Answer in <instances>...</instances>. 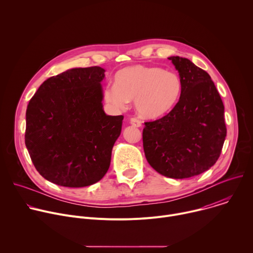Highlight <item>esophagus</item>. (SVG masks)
<instances>
[{"instance_id":"esophagus-1","label":"esophagus","mask_w":253,"mask_h":253,"mask_svg":"<svg viewBox=\"0 0 253 253\" xmlns=\"http://www.w3.org/2000/svg\"><path fill=\"white\" fill-rule=\"evenodd\" d=\"M130 124L134 127H141L142 126V122L137 118H131L130 119Z\"/></svg>"}]
</instances>
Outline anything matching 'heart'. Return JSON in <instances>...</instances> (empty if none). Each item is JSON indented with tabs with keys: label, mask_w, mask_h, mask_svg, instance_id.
<instances>
[{
	"label": "heart",
	"mask_w": 253,
	"mask_h": 253,
	"mask_svg": "<svg viewBox=\"0 0 253 253\" xmlns=\"http://www.w3.org/2000/svg\"><path fill=\"white\" fill-rule=\"evenodd\" d=\"M182 92V81L173 71L160 67L133 65L120 70L115 85L104 90L105 101L116 110H124L134 100L138 114L158 119L170 113Z\"/></svg>",
	"instance_id": "heart-1"
}]
</instances>
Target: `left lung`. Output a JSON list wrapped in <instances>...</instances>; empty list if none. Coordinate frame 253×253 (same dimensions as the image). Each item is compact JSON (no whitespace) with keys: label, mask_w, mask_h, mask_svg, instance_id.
Segmentation results:
<instances>
[{"label":"left lung","mask_w":253,"mask_h":253,"mask_svg":"<svg viewBox=\"0 0 253 253\" xmlns=\"http://www.w3.org/2000/svg\"><path fill=\"white\" fill-rule=\"evenodd\" d=\"M168 59L181 78V96L166 116L145 122L143 148L158 173L183 179L205 172L219 158L226 137L224 106L207 72L186 58Z\"/></svg>","instance_id":"1"}]
</instances>
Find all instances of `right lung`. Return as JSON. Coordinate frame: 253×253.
I'll return each mask as SVG.
<instances>
[{"label":"right lung","mask_w":253,"mask_h":253,"mask_svg":"<svg viewBox=\"0 0 253 253\" xmlns=\"http://www.w3.org/2000/svg\"><path fill=\"white\" fill-rule=\"evenodd\" d=\"M101 67L74 68L47 79L29 102L25 144L37 171L65 187H85L109 169L123 116L103 110Z\"/></svg>","instance_id":"obj_1"}]
</instances>
